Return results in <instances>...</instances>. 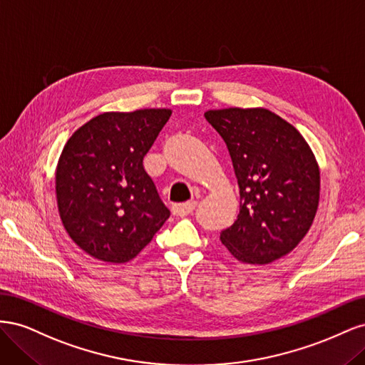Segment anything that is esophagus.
Here are the masks:
<instances>
[{
	"mask_svg": "<svg viewBox=\"0 0 365 365\" xmlns=\"http://www.w3.org/2000/svg\"><path fill=\"white\" fill-rule=\"evenodd\" d=\"M195 207H196V202H195V201H192V202H184V204H173V205H172V212H173L175 216L184 217V216H187V215H190V213L193 212V210H195Z\"/></svg>",
	"mask_w": 365,
	"mask_h": 365,
	"instance_id": "obj_1",
	"label": "esophagus"
}]
</instances>
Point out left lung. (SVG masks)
Segmentation results:
<instances>
[{"label": "left lung", "instance_id": "left-lung-1", "mask_svg": "<svg viewBox=\"0 0 365 365\" xmlns=\"http://www.w3.org/2000/svg\"><path fill=\"white\" fill-rule=\"evenodd\" d=\"M239 184L236 222L220 242L242 263L268 264L307 235L319 202V168L295 126L267 108L208 109Z\"/></svg>", "mask_w": 365, "mask_h": 365}]
</instances>
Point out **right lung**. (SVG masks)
<instances>
[{"label": "right lung", "mask_w": 365, "mask_h": 365, "mask_svg": "<svg viewBox=\"0 0 365 365\" xmlns=\"http://www.w3.org/2000/svg\"><path fill=\"white\" fill-rule=\"evenodd\" d=\"M170 115L165 108L103 113L65 143L54 181L59 216L91 257L126 263L169 219L143 158Z\"/></svg>", "instance_id": "1"}]
</instances>
